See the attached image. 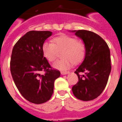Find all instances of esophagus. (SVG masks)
<instances>
[{
  "mask_svg": "<svg viewBox=\"0 0 122 122\" xmlns=\"http://www.w3.org/2000/svg\"><path fill=\"white\" fill-rule=\"evenodd\" d=\"M70 73V71H61V74L62 75H65V74H67Z\"/></svg>",
  "mask_w": 122,
  "mask_h": 122,
  "instance_id": "34e87169",
  "label": "esophagus"
}]
</instances>
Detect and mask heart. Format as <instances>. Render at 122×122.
<instances>
[{"label":"heart","mask_w":122,"mask_h":122,"mask_svg":"<svg viewBox=\"0 0 122 122\" xmlns=\"http://www.w3.org/2000/svg\"><path fill=\"white\" fill-rule=\"evenodd\" d=\"M44 56L49 62L57 59L59 52H62V59L53 63V67L64 70L74 64L80 63L86 54V46L84 43L77 41L74 37L62 35L54 38L53 43L45 42L42 46Z\"/></svg>","instance_id":"heart-1"}]
</instances>
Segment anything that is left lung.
Instances as JSON below:
<instances>
[{
	"instance_id": "left-lung-1",
	"label": "left lung",
	"mask_w": 122,
	"mask_h": 122,
	"mask_svg": "<svg viewBox=\"0 0 122 122\" xmlns=\"http://www.w3.org/2000/svg\"><path fill=\"white\" fill-rule=\"evenodd\" d=\"M70 32H74L86 46L84 60L74 72L78 77V82L72 87V91L79 100H94L101 95L107 84L111 70L110 50L105 41L94 32L86 30Z\"/></svg>"
}]
</instances>
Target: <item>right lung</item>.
Segmentation results:
<instances>
[{
    "mask_svg": "<svg viewBox=\"0 0 122 122\" xmlns=\"http://www.w3.org/2000/svg\"><path fill=\"white\" fill-rule=\"evenodd\" d=\"M52 32H28L17 41L12 51L10 71L15 84L24 98L30 103L41 104L48 101L54 91L59 71L51 69L44 57L42 46ZM45 71L46 73H39Z\"/></svg>",
    "mask_w": 122,
    "mask_h": 122,
    "instance_id": "right-lung-1",
    "label": "right lung"
}]
</instances>
